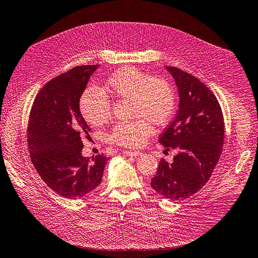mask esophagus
Listing matches in <instances>:
<instances>
[{
  "instance_id": "34e87169",
  "label": "esophagus",
  "mask_w": 258,
  "mask_h": 258,
  "mask_svg": "<svg viewBox=\"0 0 258 258\" xmlns=\"http://www.w3.org/2000/svg\"><path fill=\"white\" fill-rule=\"evenodd\" d=\"M124 154L126 156H131V157H138V156L142 155V153L139 151H125Z\"/></svg>"
}]
</instances>
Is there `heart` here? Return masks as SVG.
I'll return each mask as SVG.
<instances>
[{
	"label": "heart",
	"mask_w": 258,
	"mask_h": 258,
	"mask_svg": "<svg viewBox=\"0 0 258 258\" xmlns=\"http://www.w3.org/2000/svg\"><path fill=\"white\" fill-rule=\"evenodd\" d=\"M104 92L116 99H130L132 116L139 117L119 122L111 130V141L122 147H141L153 133L151 122L164 125L175 111L176 100L171 84L135 67H122L115 72L106 80ZM105 94L97 87H88L81 96V113L93 125H102L110 117V100Z\"/></svg>",
	"instance_id": "heart-1"
}]
</instances>
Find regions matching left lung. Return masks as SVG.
Masks as SVG:
<instances>
[{"label":"left lung","mask_w":258,"mask_h":258,"mask_svg":"<svg viewBox=\"0 0 258 258\" xmlns=\"http://www.w3.org/2000/svg\"><path fill=\"white\" fill-rule=\"evenodd\" d=\"M174 78L179 109L159 143L176 150L173 162L161 159L151 185L172 201L194 195L209 181L221 155L225 124L217 98L194 76L164 66Z\"/></svg>","instance_id":"left-lung-1"}]
</instances>
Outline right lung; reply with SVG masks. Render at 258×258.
<instances>
[{
  "label": "right lung",
  "instance_id": "1",
  "mask_svg": "<svg viewBox=\"0 0 258 258\" xmlns=\"http://www.w3.org/2000/svg\"><path fill=\"white\" fill-rule=\"evenodd\" d=\"M100 65H81L53 78L37 95L28 123L32 164L52 191L78 199L102 180L108 158L82 155V135L91 127L81 115L80 98Z\"/></svg>",
  "mask_w": 258,
  "mask_h": 258
}]
</instances>
